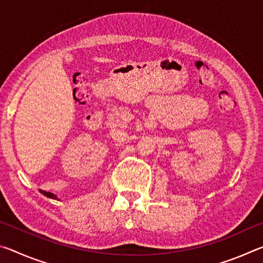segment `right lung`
<instances>
[{"mask_svg":"<svg viewBox=\"0 0 263 263\" xmlns=\"http://www.w3.org/2000/svg\"><path fill=\"white\" fill-rule=\"evenodd\" d=\"M41 193L43 195H45L46 197H50V198H53V199L57 198V196L54 194H52V193H47V191H44V190H41Z\"/></svg>","mask_w":263,"mask_h":263,"instance_id":"add662e5","label":"right lung"}]
</instances>
